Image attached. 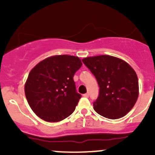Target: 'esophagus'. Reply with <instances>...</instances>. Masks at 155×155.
I'll use <instances>...</instances> for the list:
<instances>
[{
    "mask_svg": "<svg viewBox=\"0 0 155 155\" xmlns=\"http://www.w3.org/2000/svg\"><path fill=\"white\" fill-rule=\"evenodd\" d=\"M88 96H89L88 93H86V94H83L84 97H88Z\"/></svg>",
    "mask_w": 155,
    "mask_h": 155,
    "instance_id": "1",
    "label": "esophagus"
}]
</instances>
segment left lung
I'll return each instance as SVG.
<instances>
[{"label": "left lung", "instance_id": "obj_1", "mask_svg": "<svg viewBox=\"0 0 155 155\" xmlns=\"http://www.w3.org/2000/svg\"><path fill=\"white\" fill-rule=\"evenodd\" d=\"M94 75L100 86L94 109L109 119L122 118L134 107L139 96L137 75L126 61L114 56L102 55L82 59Z\"/></svg>", "mask_w": 155, "mask_h": 155}]
</instances>
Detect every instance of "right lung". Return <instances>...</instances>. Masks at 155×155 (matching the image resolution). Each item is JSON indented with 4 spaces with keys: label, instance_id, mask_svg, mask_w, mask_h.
Instances as JSON below:
<instances>
[{
    "label": "right lung",
    "instance_id": "right-lung-1",
    "mask_svg": "<svg viewBox=\"0 0 155 155\" xmlns=\"http://www.w3.org/2000/svg\"><path fill=\"white\" fill-rule=\"evenodd\" d=\"M82 65L79 58L61 54L41 61L31 70L25 93L30 107L39 118L58 122L73 113L81 98L73 76Z\"/></svg>",
    "mask_w": 155,
    "mask_h": 155
}]
</instances>
